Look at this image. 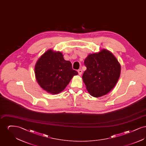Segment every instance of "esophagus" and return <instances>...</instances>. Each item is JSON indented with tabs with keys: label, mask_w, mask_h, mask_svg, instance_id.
<instances>
[{
	"label": "esophagus",
	"mask_w": 146,
	"mask_h": 146,
	"mask_svg": "<svg viewBox=\"0 0 146 146\" xmlns=\"http://www.w3.org/2000/svg\"><path fill=\"white\" fill-rule=\"evenodd\" d=\"M78 74L80 76L82 74V72H83V70H78Z\"/></svg>",
	"instance_id": "34e87169"
}]
</instances>
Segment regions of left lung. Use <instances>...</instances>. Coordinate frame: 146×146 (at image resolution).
<instances>
[{
  "mask_svg": "<svg viewBox=\"0 0 146 146\" xmlns=\"http://www.w3.org/2000/svg\"><path fill=\"white\" fill-rule=\"evenodd\" d=\"M84 64L86 70L82 77L92 96L106 95L117 83L121 67L110 51L104 49L98 53L89 55L85 60Z\"/></svg>",
  "mask_w": 146,
  "mask_h": 146,
  "instance_id": "left-lung-1",
  "label": "left lung"
}]
</instances>
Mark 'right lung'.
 <instances>
[{"mask_svg":"<svg viewBox=\"0 0 146 146\" xmlns=\"http://www.w3.org/2000/svg\"><path fill=\"white\" fill-rule=\"evenodd\" d=\"M60 52L47 51L35 66L36 79L43 89L52 94L62 91L72 77L78 73L72 69V63L63 58Z\"/></svg>","mask_w":146,"mask_h":146,"instance_id":"1","label":"right lung"}]
</instances>
